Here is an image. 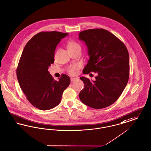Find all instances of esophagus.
Wrapping results in <instances>:
<instances>
[{"label": "esophagus", "instance_id": "esophagus-1", "mask_svg": "<svg viewBox=\"0 0 151 151\" xmlns=\"http://www.w3.org/2000/svg\"><path fill=\"white\" fill-rule=\"evenodd\" d=\"M77 79V78H72L71 79H70V81H71V82H74V81H76Z\"/></svg>", "mask_w": 151, "mask_h": 151}]
</instances>
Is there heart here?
Here are the masks:
<instances>
[{"label":"heart","instance_id":"b5f03b06","mask_svg":"<svg viewBox=\"0 0 151 151\" xmlns=\"http://www.w3.org/2000/svg\"><path fill=\"white\" fill-rule=\"evenodd\" d=\"M77 48H80L79 44L75 41H70L68 44V49H74ZM78 66L77 65H74L69 67L68 68V72L70 74L74 75L78 72Z\"/></svg>","mask_w":151,"mask_h":151}]
</instances>
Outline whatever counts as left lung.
Here are the masks:
<instances>
[{"label":"left lung","mask_w":151,"mask_h":151,"mask_svg":"<svg viewBox=\"0 0 151 151\" xmlns=\"http://www.w3.org/2000/svg\"><path fill=\"white\" fill-rule=\"evenodd\" d=\"M90 58L83 73L94 72L95 81L80 77L84 88L79 93L81 101L96 109L107 107L116 101L127 85L129 73V54L126 47L111 32L91 29L80 32Z\"/></svg>","instance_id":"left-lung-1"}]
</instances>
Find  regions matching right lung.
Returning <instances> with one entry per match:
<instances>
[{
  "instance_id": "obj_1",
  "label": "right lung",
  "mask_w": 151,
  "mask_h": 151,
  "mask_svg": "<svg viewBox=\"0 0 151 151\" xmlns=\"http://www.w3.org/2000/svg\"><path fill=\"white\" fill-rule=\"evenodd\" d=\"M68 35L57 31L40 32L27 43L20 58L16 70L20 86L28 101L41 110L58 105L70 83L68 76L63 74L57 81L48 72L55 61L57 45Z\"/></svg>"
}]
</instances>
